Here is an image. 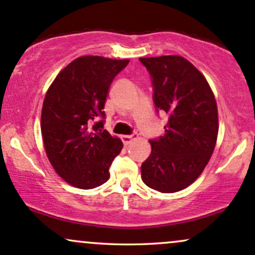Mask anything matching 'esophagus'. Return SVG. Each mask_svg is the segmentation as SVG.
<instances>
[{
	"label": "esophagus",
	"mask_w": 255,
	"mask_h": 255,
	"mask_svg": "<svg viewBox=\"0 0 255 255\" xmlns=\"http://www.w3.org/2000/svg\"><path fill=\"white\" fill-rule=\"evenodd\" d=\"M135 137H136V133H133V135H130V136H122V139L123 142H124V144L127 145L132 141V139H135Z\"/></svg>",
	"instance_id": "esophagus-1"
}]
</instances>
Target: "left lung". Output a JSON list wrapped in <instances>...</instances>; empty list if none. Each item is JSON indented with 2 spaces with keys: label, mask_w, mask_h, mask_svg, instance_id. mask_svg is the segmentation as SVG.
Segmentation results:
<instances>
[{
  "label": "left lung",
  "mask_w": 255,
  "mask_h": 255,
  "mask_svg": "<svg viewBox=\"0 0 255 255\" xmlns=\"http://www.w3.org/2000/svg\"><path fill=\"white\" fill-rule=\"evenodd\" d=\"M149 71L154 104L168 114L165 135L150 139L142 181L160 193L185 189L205 170L218 137V108L207 79L179 55L139 58Z\"/></svg>",
  "instance_id": "1"
}]
</instances>
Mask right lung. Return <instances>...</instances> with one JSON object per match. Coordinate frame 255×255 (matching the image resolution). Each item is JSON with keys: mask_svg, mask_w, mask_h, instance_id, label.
<instances>
[{"mask_svg": "<svg viewBox=\"0 0 255 255\" xmlns=\"http://www.w3.org/2000/svg\"><path fill=\"white\" fill-rule=\"evenodd\" d=\"M128 60L79 56L61 70L43 101L41 131L55 172L79 189H93L110 178V166L123 142L102 130L105 104L114 77Z\"/></svg>", "mask_w": 255, "mask_h": 255, "instance_id": "1", "label": "right lung"}]
</instances>
